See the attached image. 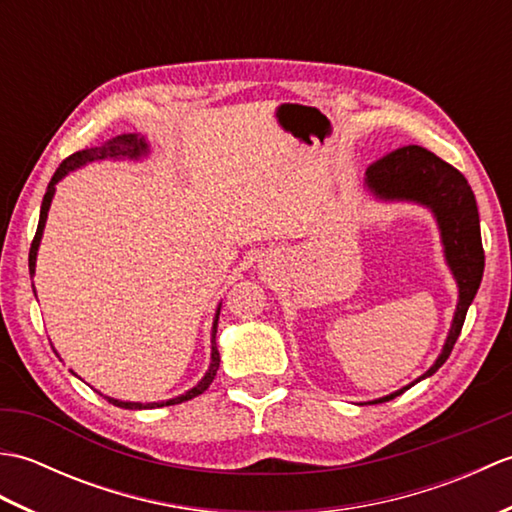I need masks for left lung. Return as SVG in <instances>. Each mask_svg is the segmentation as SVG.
<instances>
[{
	"mask_svg": "<svg viewBox=\"0 0 512 512\" xmlns=\"http://www.w3.org/2000/svg\"><path fill=\"white\" fill-rule=\"evenodd\" d=\"M365 189L376 202H409L431 211L440 231L444 262H447L455 284H458V306H455L442 352L427 372L418 376L413 383L391 391L389 396L361 402V405H378V402L396 398L405 389L420 383V380L433 376L447 361L462 332L466 310H469L477 295V288L482 284L484 248L480 213H477V202L469 182L458 169L424 147H400L383 160L374 162L365 173Z\"/></svg>",
	"mask_w": 512,
	"mask_h": 512,
	"instance_id": "obj_1",
	"label": "left lung"
}]
</instances>
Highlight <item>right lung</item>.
<instances>
[{
	"label": "right lung",
	"instance_id": "1",
	"mask_svg": "<svg viewBox=\"0 0 512 512\" xmlns=\"http://www.w3.org/2000/svg\"><path fill=\"white\" fill-rule=\"evenodd\" d=\"M147 156H149V143H147L145 136H140V134H123V136H116L112 140H107V143L101 145V147H90V149L76 151V154H72L70 158H65L61 162L59 169L54 171V176H52L48 189H46V195H43V202H41L39 226H37L35 239H32L30 255H28L30 277H35L39 244H41V237H43V228H46V220H48V211H50V204H52V198H54V191H57V182H61L65 176H68L70 171H76V169H81L85 165H90V162H101V160H134V162H138V160H143ZM220 308H222V303H220V306H217L215 317H213V325H211V365H209V369H206V374L198 380V385H193L191 389H187V391H184V394H180L176 398L158 400V402H132V400H118V398H110V396H105V398L110 400L112 405L121 407V409H156V407L180 405V402L200 396L202 391L209 389V385L213 383V378L217 374V369H220V352H217V343H215L217 319H220Z\"/></svg>",
	"mask_w": 512,
	"mask_h": 512
}]
</instances>
